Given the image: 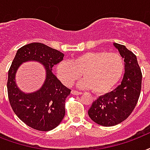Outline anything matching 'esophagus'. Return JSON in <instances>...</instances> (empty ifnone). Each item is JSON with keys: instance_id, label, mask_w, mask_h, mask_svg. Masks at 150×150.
Here are the masks:
<instances>
[{"instance_id": "esophagus-1", "label": "esophagus", "mask_w": 150, "mask_h": 150, "mask_svg": "<svg viewBox=\"0 0 150 150\" xmlns=\"http://www.w3.org/2000/svg\"><path fill=\"white\" fill-rule=\"evenodd\" d=\"M71 94H72V95H81L82 93H81V92L75 91V90H71Z\"/></svg>"}]
</instances>
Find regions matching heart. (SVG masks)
Instances as JSON below:
<instances>
[{
    "mask_svg": "<svg viewBox=\"0 0 150 150\" xmlns=\"http://www.w3.org/2000/svg\"><path fill=\"white\" fill-rule=\"evenodd\" d=\"M124 70L122 57L107 51L85 52L71 61H60L56 67L57 78L64 86H71L82 73L85 79L79 82V86L92 89L100 95L110 92L117 84Z\"/></svg>",
    "mask_w": 150,
    "mask_h": 150,
    "instance_id": "heart-1",
    "label": "heart"
}]
</instances>
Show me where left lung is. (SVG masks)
<instances>
[{
	"instance_id": "8db88e82",
	"label": "left lung",
	"mask_w": 150,
	"mask_h": 150,
	"mask_svg": "<svg viewBox=\"0 0 150 150\" xmlns=\"http://www.w3.org/2000/svg\"><path fill=\"white\" fill-rule=\"evenodd\" d=\"M114 46L125 61L122 82L113 91L95 100L88 110L92 121L106 127L118 125L128 118L137 104L142 87V72L136 56L125 46L116 43Z\"/></svg>"
}]
</instances>
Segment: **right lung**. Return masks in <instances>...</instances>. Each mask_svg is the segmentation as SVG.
<instances>
[{
    "label": "right lung",
    "instance_id": "add662e5",
    "mask_svg": "<svg viewBox=\"0 0 150 150\" xmlns=\"http://www.w3.org/2000/svg\"><path fill=\"white\" fill-rule=\"evenodd\" d=\"M64 54L41 43H32L18 50L8 71V94L11 108L18 117L32 128L47 132L61 123L65 114V100L71 89L53 74V66L63 60ZM27 61L40 63L46 79L40 89L33 93L22 92L16 84L15 75L20 65Z\"/></svg>",
    "mask_w": 150,
    "mask_h": 150
}]
</instances>
